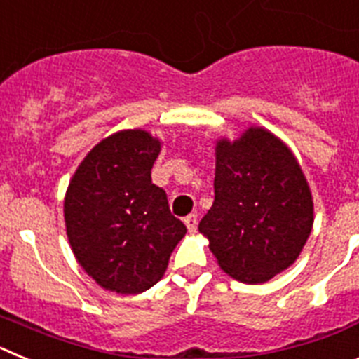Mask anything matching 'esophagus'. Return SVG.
Masks as SVG:
<instances>
[{"label":"esophagus","mask_w":359,"mask_h":359,"mask_svg":"<svg viewBox=\"0 0 359 359\" xmlns=\"http://www.w3.org/2000/svg\"><path fill=\"white\" fill-rule=\"evenodd\" d=\"M185 224H187V230H189L190 233H194V231L198 230V214L187 215Z\"/></svg>","instance_id":"obj_1"}]
</instances>
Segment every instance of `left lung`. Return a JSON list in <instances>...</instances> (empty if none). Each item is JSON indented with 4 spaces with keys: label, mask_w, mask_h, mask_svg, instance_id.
I'll list each match as a JSON object with an SVG mask.
<instances>
[{
    "label": "left lung",
    "mask_w": 359,
    "mask_h": 359,
    "mask_svg": "<svg viewBox=\"0 0 359 359\" xmlns=\"http://www.w3.org/2000/svg\"><path fill=\"white\" fill-rule=\"evenodd\" d=\"M214 192L199 231L223 271L262 284L297 261L313 228V198L284 142L262 128L219 140Z\"/></svg>",
    "instance_id": "8db88e82"
}]
</instances>
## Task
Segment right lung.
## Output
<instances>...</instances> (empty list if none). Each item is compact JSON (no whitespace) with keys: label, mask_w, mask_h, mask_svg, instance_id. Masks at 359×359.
<instances>
[{"label":"right lung","mask_w":359,"mask_h":359,"mask_svg":"<svg viewBox=\"0 0 359 359\" xmlns=\"http://www.w3.org/2000/svg\"><path fill=\"white\" fill-rule=\"evenodd\" d=\"M160 149L142 129L115 133L88 152L66 190L69 246L107 291L136 294L154 286L187 233L151 180Z\"/></svg>","instance_id":"add662e5"}]
</instances>
